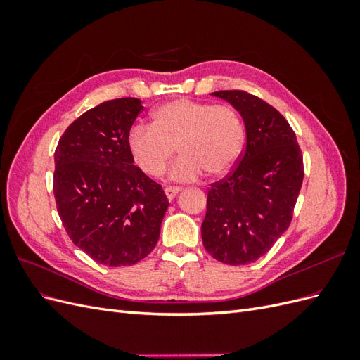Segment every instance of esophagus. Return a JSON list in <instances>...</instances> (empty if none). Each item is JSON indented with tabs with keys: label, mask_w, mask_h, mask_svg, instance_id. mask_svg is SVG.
<instances>
[{
	"label": "esophagus",
	"mask_w": 360,
	"mask_h": 360,
	"mask_svg": "<svg viewBox=\"0 0 360 360\" xmlns=\"http://www.w3.org/2000/svg\"><path fill=\"white\" fill-rule=\"evenodd\" d=\"M180 191H181V189H180L179 186H168V188H165L167 198H168V200H172Z\"/></svg>",
	"instance_id": "1"
}]
</instances>
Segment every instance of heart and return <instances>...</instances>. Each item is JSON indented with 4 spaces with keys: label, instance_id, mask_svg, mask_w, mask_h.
Masks as SVG:
<instances>
[{
    "label": "heart",
    "instance_id": "1",
    "mask_svg": "<svg viewBox=\"0 0 360 360\" xmlns=\"http://www.w3.org/2000/svg\"><path fill=\"white\" fill-rule=\"evenodd\" d=\"M243 138V123L231 106L176 99L151 112L150 126L130 129L127 147L136 165L158 177L177 146L181 158L171 168L169 179L193 180L204 171L210 176L230 171L240 155Z\"/></svg>",
    "mask_w": 360,
    "mask_h": 360
}]
</instances>
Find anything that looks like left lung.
Instances as JSON below:
<instances>
[{
  "label": "left lung",
  "instance_id": "8db88e82",
  "mask_svg": "<svg viewBox=\"0 0 360 360\" xmlns=\"http://www.w3.org/2000/svg\"><path fill=\"white\" fill-rule=\"evenodd\" d=\"M242 115L246 147L237 167L210 184L202 245L231 266L254 263L287 231L303 181L297 138L279 111L242 90L212 93Z\"/></svg>",
  "mask_w": 360,
  "mask_h": 360
}]
</instances>
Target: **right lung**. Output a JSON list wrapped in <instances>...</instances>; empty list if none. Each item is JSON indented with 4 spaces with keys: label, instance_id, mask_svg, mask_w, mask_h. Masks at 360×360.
<instances>
[{
    "label": "right lung",
    "instance_id": "obj_1",
    "mask_svg": "<svg viewBox=\"0 0 360 360\" xmlns=\"http://www.w3.org/2000/svg\"><path fill=\"white\" fill-rule=\"evenodd\" d=\"M141 111L135 97L97 105L66 129L56 150L60 219L76 246L110 267L132 266L155 249L169 204L127 147Z\"/></svg>",
    "mask_w": 360,
    "mask_h": 360
}]
</instances>
